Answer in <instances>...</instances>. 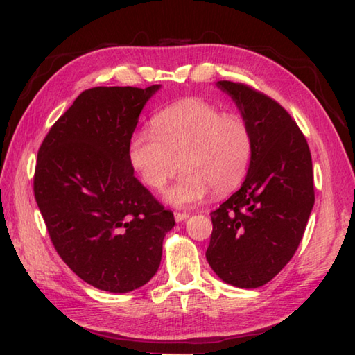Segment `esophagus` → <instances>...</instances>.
I'll use <instances>...</instances> for the list:
<instances>
[{
  "instance_id": "34e87169",
  "label": "esophagus",
  "mask_w": 355,
  "mask_h": 355,
  "mask_svg": "<svg viewBox=\"0 0 355 355\" xmlns=\"http://www.w3.org/2000/svg\"><path fill=\"white\" fill-rule=\"evenodd\" d=\"M189 218V214H184V212H174V220L178 223H182L184 220Z\"/></svg>"
}]
</instances>
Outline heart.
Masks as SVG:
<instances>
[{"label": "heart", "mask_w": 355, "mask_h": 355, "mask_svg": "<svg viewBox=\"0 0 355 355\" xmlns=\"http://www.w3.org/2000/svg\"><path fill=\"white\" fill-rule=\"evenodd\" d=\"M153 130H139L129 141V160L149 189L160 190L184 174L165 200L189 207L210 190L225 195L243 181L252 159V134L243 116L200 98L184 99L153 118Z\"/></svg>", "instance_id": "b5f03b06"}]
</instances>
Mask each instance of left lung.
I'll list each match as a JSON object with an SVG mask.
<instances>
[{
  "mask_svg": "<svg viewBox=\"0 0 355 355\" xmlns=\"http://www.w3.org/2000/svg\"><path fill=\"white\" fill-rule=\"evenodd\" d=\"M231 96L252 134V159L239 191L214 210L209 265L226 284L270 282L300 246L315 204L312 155L293 118L275 99L231 80Z\"/></svg>",
  "mask_w": 355,
  "mask_h": 355,
  "instance_id": "8db88e82",
  "label": "left lung"
}]
</instances>
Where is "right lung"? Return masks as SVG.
I'll return each mask as SVG.
<instances>
[{
    "mask_svg": "<svg viewBox=\"0 0 355 355\" xmlns=\"http://www.w3.org/2000/svg\"><path fill=\"white\" fill-rule=\"evenodd\" d=\"M159 89L84 90L37 154L34 196L55 251L84 282L110 293L149 282L174 226L129 160L140 112Z\"/></svg>",
    "mask_w": 355,
    "mask_h": 355,
    "instance_id": "right-lung-1",
    "label": "right lung"
}]
</instances>
